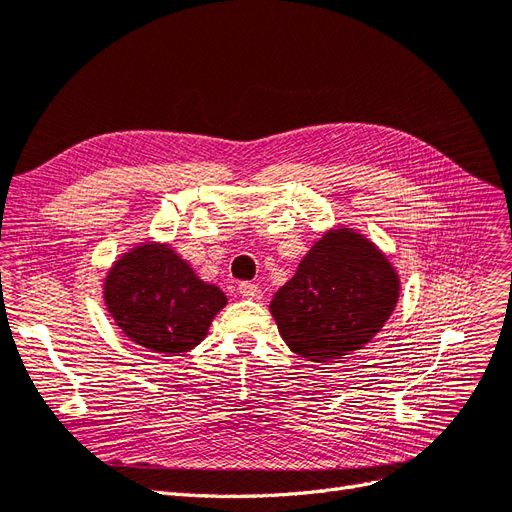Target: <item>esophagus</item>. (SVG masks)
I'll return each instance as SVG.
<instances>
[{
  "mask_svg": "<svg viewBox=\"0 0 512 512\" xmlns=\"http://www.w3.org/2000/svg\"><path fill=\"white\" fill-rule=\"evenodd\" d=\"M240 296L242 298H246V300H261V289H259V285H255V283H240Z\"/></svg>",
  "mask_w": 512,
  "mask_h": 512,
  "instance_id": "esophagus-1",
  "label": "esophagus"
}]
</instances>
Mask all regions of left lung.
I'll list each match as a JSON object with an SVG mask.
<instances>
[{
  "label": "left lung",
  "instance_id": "left-lung-1",
  "mask_svg": "<svg viewBox=\"0 0 512 512\" xmlns=\"http://www.w3.org/2000/svg\"><path fill=\"white\" fill-rule=\"evenodd\" d=\"M401 279L388 257L352 227H332L276 291L270 313L291 352L311 362L345 358L384 328Z\"/></svg>",
  "mask_w": 512,
  "mask_h": 512
}]
</instances>
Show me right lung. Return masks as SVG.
<instances>
[{
	"instance_id": "1",
	"label": "right lung",
	"mask_w": 512,
	"mask_h": 512,
	"mask_svg": "<svg viewBox=\"0 0 512 512\" xmlns=\"http://www.w3.org/2000/svg\"><path fill=\"white\" fill-rule=\"evenodd\" d=\"M102 298L115 326L156 354H184L210 330L227 296L201 281L169 244L139 242L113 261Z\"/></svg>"
}]
</instances>
